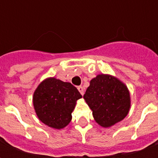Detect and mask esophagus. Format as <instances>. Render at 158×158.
I'll return each instance as SVG.
<instances>
[{"label": "esophagus", "mask_w": 158, "mask_h": 158, "mask_svg": "<svg viewBox=\"0 0 158 158\" xmlns=\"http://www.w3.org/2000/svg\"><path fill=\"white\" fill-rule=\"evenodd\" d=\"M78 89H79V91L80 92V94L83 96L84 93H85V91H84V88H83L82 86H78Z\"/></svg>", "instance_id": "obj_1"}]
</instances>
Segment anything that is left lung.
<instances>
[{
  "label": "left lung",
  "instance_id": "left-lung-1",
  "mask_svg": "<svg viewBox=\"0 0 158 158\" xmlns=\"http://www.w3.org/2000/svg\"><path fill=\"white\" fill-rule=\"evenodd\" d=\"M84 99L96 122L109 128L122 121L130 109V95L125 84L110 74H98L90 80Z\"/></svg>",
  "mask_w": 158,
  "mask_h": 158
}]
</instances>
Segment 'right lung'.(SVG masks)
Masks as SVG:
<instances>
[{
    "label": "right lung",
    "instance_id": "obj_1",
    "mask_svg": "<svg viewBox=\"0 0 158 158\" xmlns=\"http://www.w3.org/2000/svg\"><path fill=\"white\" fill-rule=\"evenodd\" d=\"M82 98L76 87L54 77L44 79L34 92L33 104L38 118L56 129L65 128L72 120L76 102Z\"/></svg>",
    "mask_w": 158,
    "mask_h": 158
}]
</instances>
